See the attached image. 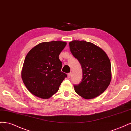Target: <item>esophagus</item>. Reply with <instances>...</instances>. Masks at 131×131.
<instances>
[{
    "mask_svg": "<svg viewBox=\"0 0 131 131\" xmlns=\"http://www.w3.org/2000/svg\"><path fill=\"white\" fill-rule=\"evenodd\" d=\"M71 75H72V73H69L68 74V78H70L71 77Z\"/></svg>",
    "mask_w": 131,
    "mask_h": 131,
    "instance_id": "34e87169",
    "label": "esophagus"
}]
</instances>
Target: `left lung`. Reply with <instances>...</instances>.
<instances>
[{"mask_svg":"<svg viewBox=\"0 0 131 131\" xmlns=\"http://www.w3.org/2000/svg\"><path fill=\"white\" fill-rule=\"evenodd\" d=\"M69 47L82 70L81 82L74 86L75 92L88 100L99 96L109 86L112 79L108 56L100 47L84 40L71 41Z\"/></svg>","mask_w":131,"mask_h":131,"instance_id":"8db88e82","label":"left lung"}]
</instances>
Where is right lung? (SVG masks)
I'll return each instance as SVG.
<instances>
[{"mask_svg": "<svg viewBox=\"0 0 131 131\" xmlns=\"http://www.w3.org/2000/svg\"><path fill=\"white\" fill-rule=\"evenodd\" d=\"M67 43L53 41L39 43L25 59L22 79L29 92L37 97L47 99L56 93L67 74L61 72L59 55Z\"/></svg>", "mask_w": 131, "mask_h": 131, "instance_id": "add662e5", "label": "right lung"}]
</instances>
